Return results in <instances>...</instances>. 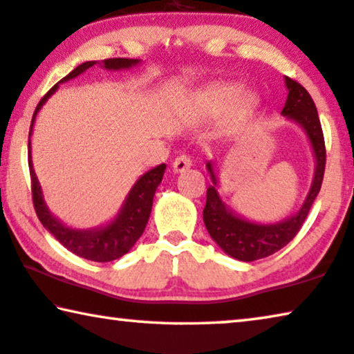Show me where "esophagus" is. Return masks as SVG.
I'll list each match as a JSON object with an SVG mask.
<instances>
[{"label": "esophagus", "mask_w": 354, "mask_h": 354, "mask_svg": "<svg viewBox=\"0 0 354 354\" xmlns=\"http://www.w3.org/2000/svg\"><path fill=\"white\" fill-rule=\"evenodd\" d=\"M192 166H193V160L189 158L188 155L177 156V158L174 160V162H172L174 172H183V171L189 169V167H192Z\"/></svg>", "instance_id": "34e87169"}]
</instances>
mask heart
Instances as JSON below:
<instances>
[{
    "instance_id": "b5f03b06",
    "label": "heart",
    "mask_w": 354,
    "mask_h": 354,
    "mask_svg": "<svg viewBox=\"0 0 354 354\" xmlns=\"http://www.w3.org/2000/svg\"><path fill=\"white\" fill-rule=\"evenodd\" d=\"M239 86L236 85H216L210 88L201 100V112L205 115L216 117L231 109L234 117H245L254 106V96L242 93L237 96Z\"/></svg>"
}]
</instances>
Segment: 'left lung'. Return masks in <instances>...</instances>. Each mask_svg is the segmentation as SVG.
Here are the masks:
<instances>
[{"mask_svg": "<svg viewBox=\"0 0 354 354\" xmlns=\"http://www.w3.org/2000/svg\"><path fill=\"white\" fill-rule=\"evenodd\" d=\"M288 100L281 113L291 120L297 122L306 129L310 142H312L315 158H317V171L310 188L306 203L291 218L277 223V225H257L242 220L231 214L221 203L216 192V178L212 171V165L207 162L214 187L207 188V201L204 207V223L210 237L223 248V252L239 261H257L270 257L275 252L288 245L306 221L315 198L322 189L324 167H326V145L324 136L319 123L317 106L304 86L295 79L286 77Z\"/></svg>", "mask_w": 354, "mask_h": 354, "instance_id": "8db88e82", "label": "left lung"}]
</instances>
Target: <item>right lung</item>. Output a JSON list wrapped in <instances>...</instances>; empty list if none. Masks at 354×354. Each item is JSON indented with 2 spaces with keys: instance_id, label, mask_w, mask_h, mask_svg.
Returning a JSON list of instances; mask_svg holds the SVG:
<instances>
[{
  "instance_id": "obj_1",
  "label": "right lung",
  "mask_w": 354,
  "mask_h": 354,
  "mask_svg": "<svg viewBox=\"0 0 354 354\" xmlns=\"http://www.w3.org/2000/svg\"><path fill=\"white\" fill-rule=\"evenodd\" d=\"M96 62H86L79 64L77 68L63 77L59 82H66L69 79L77 77L80 73H84L85 69L93 66ZM104 68L107 69H122L129 68L133 64H138V59L131 58H107L102 62ZM57 85H53L50 90L47 91L44 97L39 101V104L36 106V111L32 113L31 118V127H30V136L32 131V123H35L36 113L42 104L47 101V97L50 96L53 91L57 90ZM28 166H30V177H31V196H32V205H35L36 215L39 221L44 225L48 232H52L55 236L57 241L62 243L63 247H66L69 252L77 254L80 258L96 261V263H109L117 258L123 257L124 253H128L131 247L136 243V241L142 236L145 230L147 221H149L151 204H153V196L156 188L162 180V174H165L166 165H160L153 167V169L144 174L129 192L127 203H124L123 209L115 220L111 225L102 227L97 231H77L71 230L62 225L57 218H53L50 212L47 210L44 199H42V192L39 183H37L36 174L32 171L31 165V149H30V140H28Z\"/></svg>"
}]
</instances>
